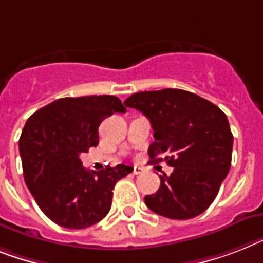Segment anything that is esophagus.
<instances>
[{
	"label": "esophagus",
	"mask_w": 263,
	"mask_h": 263,
	"mask_svg": "<svg viewBox=\"0 0 263 263\" xmlns=\"http://www.w3.org/2000/svg\"><path fill=\"white\" fill-rule=\"evenodd\" d=\"M141 172H142V168H140V166H134V168H133V175H140Z\"/></svg>",
	"instance_id": "esophagus-1"
}]
</instances>
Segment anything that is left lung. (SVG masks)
<instances>
[{
    "mask_svg": "<svg viewBox=\"0 0 263 263\" xmlns=\"http://www.w3.org/2000/svg\"><path fill=\"white\" fill-rule=\"evenodd\" d=\"M125 106L151 121L155 142L151 162L166 161L171 176H160L157 192L145 196L156 214L185 220L204 212L229 173L233 133L224 112L204 98L179 88L142 91L129 97Z\"/></svg>",
    "mask_w": 263,
    "mask_h": 263,
    "instance_id": "8db88e82",
    "label": "left lung"
}]
</instances>
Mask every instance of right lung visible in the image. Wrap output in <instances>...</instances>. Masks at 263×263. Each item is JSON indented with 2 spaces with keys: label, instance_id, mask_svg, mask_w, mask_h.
Wrapping results in <instances>:
<instances>
[{
  "label": "right lung",
  "instance_id": "obj_1",
  "mask_svg": "<svg viewBox=\"0 0 263 263\" xmlns=\"http://www.w3.org/2000/svg\"><path fill=\"white\" fill-rule=\"evenodd\" d=\"M126 107L114 95L60 98L28 118L20 137L24 179L32 196L52 222L79 230L95 224L111 208L117 181L129 165L99 172L82 166L80 153L99 142L98 127Z\"/></svg>",
  "mask_w": 263,
  "mask_h": 263
}]
</instances>
